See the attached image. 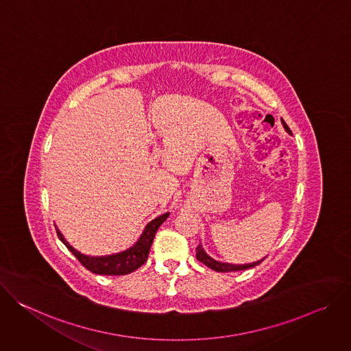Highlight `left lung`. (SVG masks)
<instances>
[{"mask_svg": "<svg viewBox=\"0 0 351 351\" xmlns=\"http://www.w3.org/2000/svg\"><path fill=\"white\" fill-rule=\"evenodd\" d=\"M285 128L287 129V126L285 125ZM195 257L199 263H203L204 265H207L208 268L217 271V272H234V271H245L248 268H254L257 265H260L264 260L261 261H257V263H253V264H247V265H233V264H225V263H219V261H215L213 260L210 256L206 254V252L203 250L202 244H198L197 248H195Z\"/></svg>", "mask_w": 351, "mask_h": 351, "instance_id": "obj_1", "label": "left lung"}]
</instances>
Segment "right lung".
<instances>
[{"mask_svg": "<svg viewBox=\"0 0 351 351\" xmlns=\"http://www.w3.org/2000/svg\"><path fill=\"white\" fill-rule=\"evenodd\" d=\"M168 217H169V213L149 222L145 226L138 241L132 248L126 250V252H123V253L107 256V257H88V256L79 253L77 250H75L64 239L61 232L57 228L56 229H57V234H58L60 240L68 247L69 252L80 261V264L90 272L98 274V275H128V274L136 271L137 268H140L147 261L154 236H156L158 228L161 226V223L164 221H167Z\"/></svg>", "mask_w": 351, "mask_h": 351, "instance_id": "right-lung-1", "label": "right lung"}]
</instances>
